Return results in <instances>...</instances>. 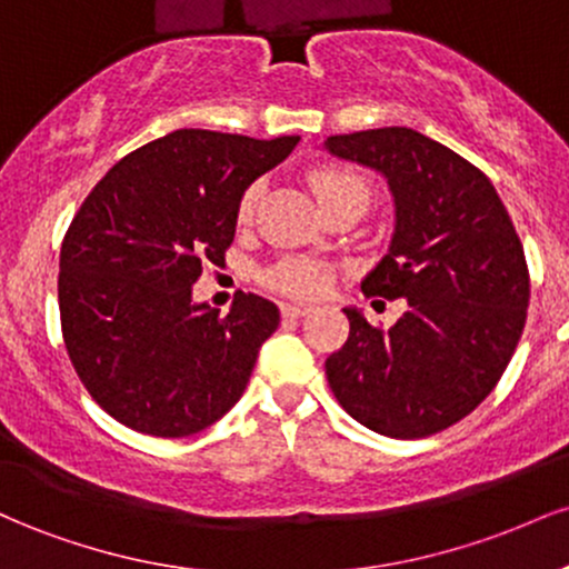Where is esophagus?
<instances>
[{
    "label": "esophagus",
    "instance_id": "34e87169",
    "mask_svg": "<svg viewBox=\"0 0 569 569\" xmlns=\"http://www.w3.org/2000/svg\"><path fill=\"white\" fill-rule=\"evenodd\" d=\"M280 312H283V318H302L310 312V305H297V302H286L280 305Z\"/></svg>",
    "mask_w": 569,
    "mask_h": 569
}]
</instances>
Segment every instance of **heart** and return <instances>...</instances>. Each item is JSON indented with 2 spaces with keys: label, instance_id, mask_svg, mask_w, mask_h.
<instances>
[{
  "label": "heart",
  "instance_id": "b5f03b06",
  "mask_svg": "<svg viewBox=\"0 0 569 569\" xmlns=\"http://www.w3.org/2000/svg\"><path fill=\"white\" fill-rule=\"evenodd\" d=\"M312 189H316L321 206H329L331 200L345 198V194H363V198H371L369 184L361 179V176L350 171H339V168H323V171L312 173ZM259 187H251L240 200V219L248 221L253 217V208H257ZM331 280L329 264L318 262V259L310 257H286L267 267L262 272V283L270 286L280 293H289V297H318V293L326 291Z\"/></svg>",
  "mask_w": 569,
  "mask_h": 569
}]
</instances>
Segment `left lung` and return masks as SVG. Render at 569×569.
Segmentation results:
<instances>
[{
  "mask_svg": "<svg viewBox=\"0 0 569 569\" xmlns=\"http://www.w3.org/2000/svg\"><path fill=\"white\" fill-rule=\"evenodd\" d=\"M323 149L388 181L393 238L361 289L407 299L390 329L345 307L350 337L326 358V377L375 433H439L492 393L519 345L530 305L525 248L492 181L417 130L329 136Z\"/></svg>",
  "mask_w": 569,
  "mask_h": 569,
  "instance_id": "obj_1",
  "label": "left lung"
}]
</instances>
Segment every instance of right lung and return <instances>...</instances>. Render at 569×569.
Wrapping results in <instances>:
<instances>
[{
	"instance_id": "1",
	"label": "right lung",
	"mask_w": 569,
	"mask_h": 569,
	"mask_svg": "<svg viewBox=\"0 0 569 569\" xmlns=\"http://www.w3.org/2000/svg\"><path fill=\"white\" fill-rule=\"evenodd\" d=\"M297 143L181 128L84 198L61 246L58 307L71 367L117 422L181 439L240 401L278 307L240 291L219 316L192 286L202 264H224L246 189Z\"/></svg>"
}]
</instances>
